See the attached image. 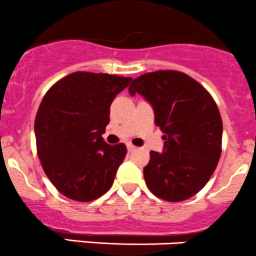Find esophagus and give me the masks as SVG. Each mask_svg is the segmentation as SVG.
<instances>
[{
    "instance_id": "obj_1",
    "label": "esophagus",
    "mask_w": 256,
    "mask_h": 256,
    "mask_svg": "<svg viewBox=\"0 0 256 256\" xmlns=\"http://www.w3.org/2000/svg\"><path fill=\"white\" fill-rule=\"evenodd\" d=\"M126 146H128V151H134V150H136V148H135V146L132 145V144L128 142V144H126Z\"/></svg>"
}]
</instances>
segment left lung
<instances>
[{"mask_svg": "<svg viewBox=\"0 0 256 256\" xmlns=\"http://www.w3.org/2000/svg\"><path fill=\"white\" fill-rule=\"evenodd\" d=\"M128 92L151 104L162 131V152L151 151L144 168L148 190L178 202L198 194L212 178L222 155V121L214 98L186 74L160 70L138 76Z\"/></svg>", "mask_w": 256, "mask_h": 256, "instance_id": "8db88e82", "label": "left lung"}]
</instances>
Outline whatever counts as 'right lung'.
Listing matches in <instances>:
<instances>
[{"label": "right lung", "instance_id": "right-lung-1", "mask_svg": "<svg viewBox=\"0 0 256 256\" xmlns=\"http://www.w3.org/2000/svg\"><path fill=\"white\" fill-rule=\"evenodd\" d=\"M131 81L78 71L57 81L42 98L34 120L37 155L50 181L68 199L92 202L112 186L128 150L125 144H106L102 134L111 102Z\"/></svg>", "mask_w": 256, "mask_h": 256}]
</instances>
